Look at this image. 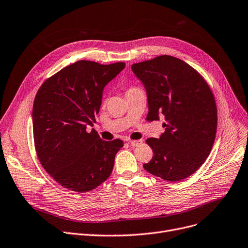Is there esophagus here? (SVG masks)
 <instances>
[{"instance_id":"esophagus-1","label":"esophagus","mask_w":248,"mask_h":248,"mask_svg":"<svg viewBox=\"0 0 248 248\" xmlns=\"http://www.w3.org/2000/svg\"><path fill=\"white\" fill-rule=\"evenodd\" d=\"M128 142H129V145L133 146V147H138V146H140V145L142 144V140H131Z\"/></svg>"}]
</instances>
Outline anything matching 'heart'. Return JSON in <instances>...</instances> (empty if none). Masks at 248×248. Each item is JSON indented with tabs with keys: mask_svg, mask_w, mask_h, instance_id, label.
I'll return each mask as SVG.
<instances>
[{
	"mask_svg": "<svg viewBox=\"0 0 248 248\" xmlns=\"http://www.w3.org/2000/svg\"><path fill=\"white\" fill-rule=\"evenodd\" d=\"M137 89H139V88H137V87H129L127 90H126V93H129V91H134V90H137Z\"/></svg>",
	"mask_w": 248,
	"mask_h": 248,
	"instance_id": "heart-1",
	"label": "heart"
}]
</instances>
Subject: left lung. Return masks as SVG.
Returning a JSON list of instances; mask_svg holds the SVG:
<instances>
[{"label": "left lung", "mask_w": 248, "mask_h": 248, "mask_svg": "<svg viewBox=\"0 0 248 248\" xmlns=\"http://www.w3.org/2000/svg\"><path fill=\"white\" fill-rule=\"evenodd\" d=\"M148 95L147 121L165 117L160 139L146 140L154 155L145 170L177 182L196 172L209 155L216 136L217 108L204 78L189 64L170 55L132 65Z\"/></svg>", "instance_id": "left-lung-1"}]
</instances>
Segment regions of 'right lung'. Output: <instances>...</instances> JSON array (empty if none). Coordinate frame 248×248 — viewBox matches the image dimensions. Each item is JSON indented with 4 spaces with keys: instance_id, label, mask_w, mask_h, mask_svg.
I'll list each match as a JSON object with an SVG mask.
<instances>
[{
    "instance_id": "add662e5",
    "label": "right lung",
    "mask_w": 248,
    "mask_h": 248,
    "mask_svg": "<svg viewBox=\"0 0 248 248\" xmlns=\"http://www.w3.org/2000/svg\"><path fill=\"white\" fill-rule=\"evenodd\" d=\"M125 64L79 60L46 79L33 104L38 159L58 184L75 192L95 189L111 174L123 140H102L93 128L102 91Z\"/></svg>"
}]
</instances>
